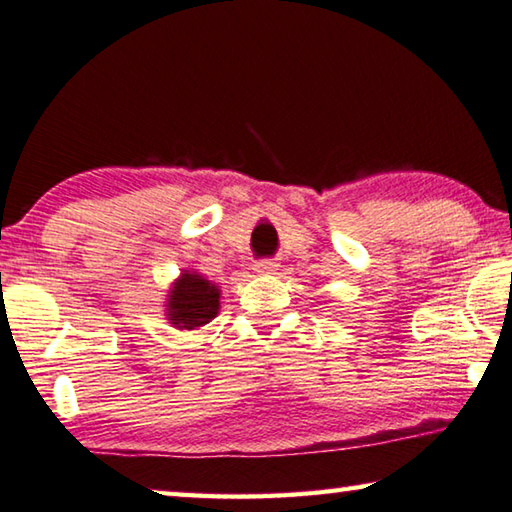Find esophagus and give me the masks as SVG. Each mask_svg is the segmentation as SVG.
Returning a JSON list of instances; mask_svg holds the SVG:
<instances>
[{"mask_svg": "<svg viewBox=\"0 0 512 512\" xmlns=\"http://www.w3.org/2000/svg\"><path fill=\"white\" fill-rule=\"evenodd\" d=\"M275 271H278V264L271 262V259H264V262H257L255 264V273H259V275L275 273Z\"/></svg>", "mask_w": 512, "mask_h": 512, "instance_id": "obj_1", "label": "esophagus"}]
</instances>
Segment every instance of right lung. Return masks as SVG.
<instances>
[{
    "mask_svg": "<svg viewBox=\"0 0 512 512\" xmlns=\"http://www.w3.org/2000/svg\"><path fill=\"white\" fill-rule=\"evenodd\" d=\"M221 289L196 271H184L173 282L166 303V316L177 330H196L218 314Z\"/></svg>",
    "mask_w": 512,
    "mask_h": 512,
    "instance_id": "right-lung-1",
    "label": "right lung"
}]
</instances>
